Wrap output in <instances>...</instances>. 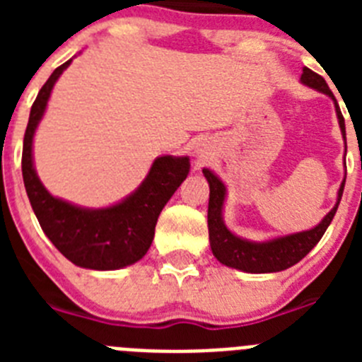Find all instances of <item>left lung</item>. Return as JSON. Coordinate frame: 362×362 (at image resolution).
Wrapping results in <instances>:
<instances>
[{"instance_id": "8db88e82", "label": "left lung", "mask_w": 362, "mask_h": 362, "mask_svg": "<svg viewBox=\"0 0 362 362\" xmlns=\"http://www.w3.org/2000/svg\"><path fill=\"white\" fill-rule=\"evenodd\" d=\"M300 83L313 90L326 94L328 98L334 99L335 114L339 119V129L343 134L344 139V152H346V129H344V117L341 114L337 101H335L334 94H332L330 86L326 85L325 79L319 74L312 72L310 69H303L300 74ZM346 168V165H344ZM203 175L209 181L210 187V201H209V238H210V248L212 254L219 263L225 267L235 268V270L248 272V274H272V272H283L286 268L293 267L305 257L313 246L321 241L325 235L326 228L330 226L332 219H334L335 212H337L339 201L343 197L344 190V175L343 183L339 187L337 201H335L334 209L326 214L321 219V223L313 226L310 230H303V232L286 233V235H277V238L267 239V241H250V239L239 238L228 226L225 225L223 219V210H225L226 201V187L225 183L214 174L209 168H203Z\"/></svg>"}]
</instances>
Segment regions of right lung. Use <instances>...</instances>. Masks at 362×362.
I'll return each instance as SVG.
<instances>
[{
  "label": "right lung",
  "mask_w": 362,
  "mask_h": 362,
  "mask_svg": "<svg viewBox=\"0 0 362 362\" xmlns=\"http://www.w3.org/2000/svg\"><path fill=\"white\" fill-rule=\"evenodd\" d=\"M70 63L72 59L54 70L30 108L21 158L25 190L41 230L70 263L88 270H119L148 252L159 214L187 179L190 159L159 156L132 194L105 209H86L52 196L37 177L32 145L54 85Z\"/></svg>",
  "instance_id": "add662e5"
}]
</instances>
